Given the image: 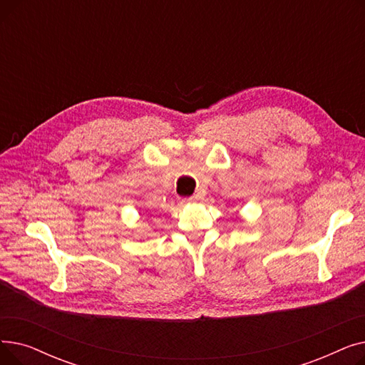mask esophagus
I'll return each mask as SVG.
<instances>
[{
  "label": "esophagus",
  "instance_id": "obj_1",
  "mask_svg": "<svg viewBox=\"0 0 365 365\" xmlns=\"http://www.w3.org/2000/svg\"><path fill=\"white\" fill-rule=\"evenodd\" d=\"M198 200V197L197 195H194V197H189V198H182L180 201L183 202V204H187V202H195Z\"/></svg>",
  "mask_w": 365,
  "mask_h": 365
}]
</instances>
